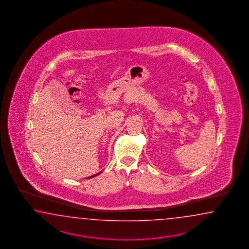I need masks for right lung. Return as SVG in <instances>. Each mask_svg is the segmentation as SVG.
<instances>
[{"label": "right lung", "instance_id": "1", "mask_svg": "<svg viewBox=\"0 0 249 249\" xmlns=\"http://www.w3.org/2000/svg\"><path fill=\"white\" fill-rule=\"evenodd\" d=\"M100 174H101V173H99V174H97V175H91V176H90V177H88L87 179H90V178H92V177H94V176H97V175H99Z\"/></svg>", "mask_w": 249, "mask_h": 249}]
</instances>
